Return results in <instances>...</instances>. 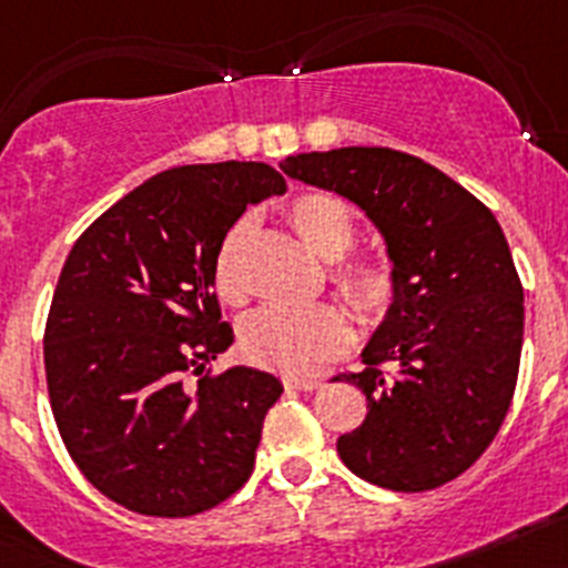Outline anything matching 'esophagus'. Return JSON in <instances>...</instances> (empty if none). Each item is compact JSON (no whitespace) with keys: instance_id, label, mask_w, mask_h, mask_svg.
Masks as SVG:
<instances>
[{"instance_id":"1","label":"esophagus","mask_w":568,"mask_h":568,"mask_svg":"<svg viewBox=\"0 0 568 568\" xmlns=\"http://www.w3.org/2000/svg\"><path fill=\"white\" fill-rule=\"evenodd\" d=\"M321 384H324V381L307 378V375H284V386H287V389H298V393H313Z\"/></svg>"}]
</instances>
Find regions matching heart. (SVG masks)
<instances>
[{
	"label": "heart",
	"mask_w": 568,
	"mask_h": 568,
	"mask_svg": "<svg viewBox=\"0 0 568 568\" xmlns=\"http://www.w3.org/2000/svg\"><path fill=\"white\" fill-rule=\"evenodd\" d=\"M287 222L304 244L321 258L333 261L329 281L341 298L366 321H381L398 298V267L386 255H345L358 239L353 207L335 193L307 190L287 204ZM253 219L241 215L219 241L213 258L215 293L227 304H241L250 295L247 244ZM339 261L335 262L334 258ZM349 321L335 304L313 307H261L241 327V353L253 364L275 373L301 375L318 369L349 346Z\"/></svg>",
	"instance_id": "heart-1"
}]
</instances>
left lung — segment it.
Listing matches in <instances>:
<instances>
[{
  "label": "left lung",
  "instance_id": "obj_1",
  "mask_svg": "<svg viewBox=\"0 0 568 568\" xmlns=\"http://www.w3.org/2000/svg\"><path fill=\"white\" fill-rule=\"evenodd\" d=\"M281 170L358 204L398 267V298L364 369L333 378L358 386L369 409L338 438L341 460L384 489L449 484L495 440L518 384L524 287L498 219L400 150L301 153Z\"/></svg>",
  "mask_w": 568,
  "mask_h": 568
}]
</instances>
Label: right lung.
I'll return each mask as SVG.
<instances>
[{"instance_id": "obj_1", "label": "right lung", "mask_w": 568, "mask_h": 568, "mask_svg": "<svg viewBox=\"0 0 568 568\" xmlns=\"http://www.w3.org/2000/svg\"><path fill=\"white\" fill-rule=\"evenodd\" d=\"M284 190L261 162L164 170L70 250L44 324L50 409L73 464L113 504L190 518L253 475L284 386L253 366L204 369L233 344L213 258L247 204Z\"/></svg>"}]
</instances>
